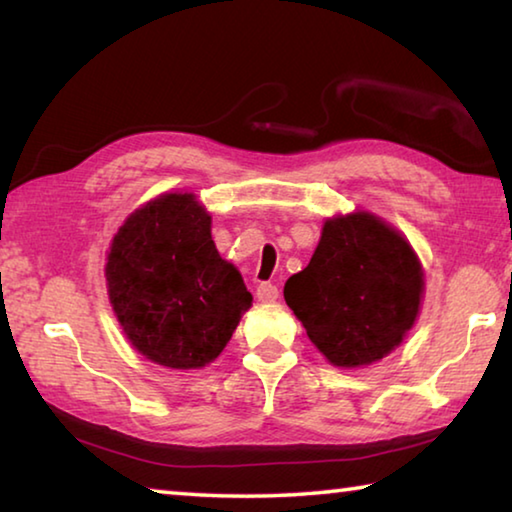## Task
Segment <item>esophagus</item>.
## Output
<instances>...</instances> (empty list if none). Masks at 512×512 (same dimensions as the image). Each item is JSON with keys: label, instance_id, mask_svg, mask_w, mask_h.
Returning a JSON list of instances; mask_svg holds the SVG:
<instances>
[{"label": "esophagus", "instance_id": "34e87169", "mask_svg": "<svg viewBox=\"0 0 512 512\" xmlns=\"http://www.w3.org/2000/svg\"><path fill=\"white\" fill-rule=\"evenodd\" d=\"M277 296H280V289H277L275 284H271V282H262L257 287V300L273 302V300H277Z\"/></svg>", "mask_w": 512, "mask_h": 512}]
</instances>
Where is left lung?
I'll return each mask as SVG.
<instances>
[{"instance_id":"1","label":"left lung","mask_w":512,"mask_h":512,"mask_svg":"<svg viewBox=\"0 0 512 512\" xmlns=\"http://www.w3.org/2000/svg\"><path fill=\"white\" fill-rule=\"evenodd\" d=\"M420 298L413 248L366 212L329 219L307 268L284 284L311 343L341 368L368 366L400 345Z\"/></svg>"}]
</instances>
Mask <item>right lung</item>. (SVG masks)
I'll return each instance as SVG.
<instances>
[{
  "label": "right lung",
  "mask_w": 512,
  "mask_h": 512,
  "mask_svg": "<svg viewBox=\"0 0 512 512\" xmlns=\"http://www.w3.org/2000/svg\"><path fill=\"white\" fill-rule=\"evenodd\" d=\"M106 280L137 352L178 370L219 357L253 302L192 194H164L128 216L112 239Z\"/></svg>",
  "instance_id": "1"
}]
</instances>
